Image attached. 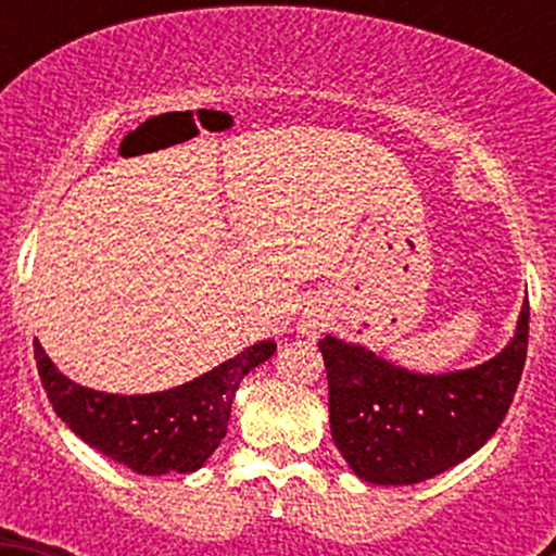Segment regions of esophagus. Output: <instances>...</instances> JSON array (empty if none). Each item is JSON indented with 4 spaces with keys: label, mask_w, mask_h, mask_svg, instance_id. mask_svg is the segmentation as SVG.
Returning a JSON list of instances; mask_svg holds the SVG:
<instances>
[{
    "label": "esophagus",
    "mask_w": 556,
    "mask_h": 556,
    "mask_svg": "<svg viewBox=\"0 0 556 556\" xmlns=\"http://www.w3.org/2000/svg\"><path fill=\"white\" fill-rule=\"evenodd\" d=\"M312 330H314V328H312Z\"/></svg>",
    "instance_id": "34e87169"
}]
</instances>
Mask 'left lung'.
Instances as JSON below:
<instances>
[{
    "mask_svg": "<svg viewBox=\"0 0 556 556\" xmlns=\"http://www.w3.org/2000/svg\"><path fill=\"white\" fill-rule=\"evenodd\" d=\"M530 306L506 350L476 368L414 374L336 336L319 341L328 371L330 435L371 484H419L468 459L495 435L521 379Z\"/></svg>",
    "mask_w": 556,
    "mask_h": 556,
    "instance_id": "1",
    "label": "left lung"
}]
</instances>
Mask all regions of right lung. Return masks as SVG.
Masks as SVG:
<instances>
[{
    "label": "right lung",
    "mask_w": 556,
    "mask_h": 556,
    "mask_svg": "<svg viewBox=\"0 0 556 556\" xmlns=\"http://www.w3.org/2000/svg\"><path fill=\"white\" fill-rule=\"evenodd\" d=\"M257 341L193 382L150 395H112L80 387L50 363L35 341V361L55 414L104 457L142 476L193 473L226 439L239 382L274 355Z\"/></svg>",
    "instance_id": "1"
}]
</instances>
